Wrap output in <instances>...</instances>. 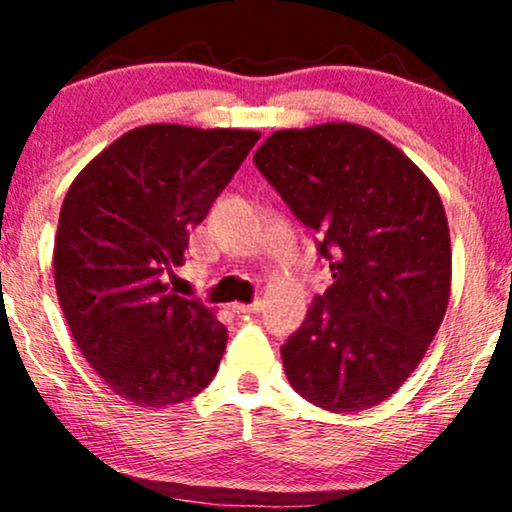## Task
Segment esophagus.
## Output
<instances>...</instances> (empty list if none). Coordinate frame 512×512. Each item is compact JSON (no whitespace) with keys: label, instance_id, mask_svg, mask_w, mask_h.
I'll return each instance as SVG.
<instances>
[{"label":"esophagus","instance_id":"obj_1","mask_svg":"<svg viewBox=\"0 0 512 512\" xmlns=\"http://www.w3.org/2000/svg\"><path fill=\"white\" fill-rule=\"evenodd\" d=\"M231 310H233V313H238V315L257 313V310H262V301L257 298V301H252V303H233Z\"/></svg>","mask_w":512,"mask_h":512}]
</instances>
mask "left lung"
Returning a JSON list of instances; mask_svg holds the SVG:
<instances>
[{
    "instance_id": "obj_1",
    "label": "left lung",
    "mask_w": 512,
    "mask_h": 512,
    "mask_svg": "<svg viewBox=\"0 0 512 512\" xmlns=\"http://www.w3.org/2000/svg\"><path fill=\"white\" fill-rule=\"evenodd\" d=\"M255 166L332 272L281 346L289 383L327 411L375 407L419 366L448 308L450 233L436 187L349 122L274 132Z\"/></svg>"
}]
</instances>
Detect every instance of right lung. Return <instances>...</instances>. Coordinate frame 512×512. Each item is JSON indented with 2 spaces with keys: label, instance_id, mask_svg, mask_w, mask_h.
Listing matches in <instances>:
<instances>
[{
  "label": "right lung",
  "instance_id": "right-lung-1",
  "mask_svg": "<svg viewBox=\"0 0 512 512\" xmlns=\"http://www.w3.org/2000/svg\"><path fill=\"white\" fill-rule=\"evenodd\" d=\"M260 134L146 125L76 175L60 211L55 286L74 342L113 392L139 407L199 395L228 330L168 291L190 231L207 219Z\"/></svg>",
  "mask_w": 512,
  "mask_h": 512
}]
</instances>
